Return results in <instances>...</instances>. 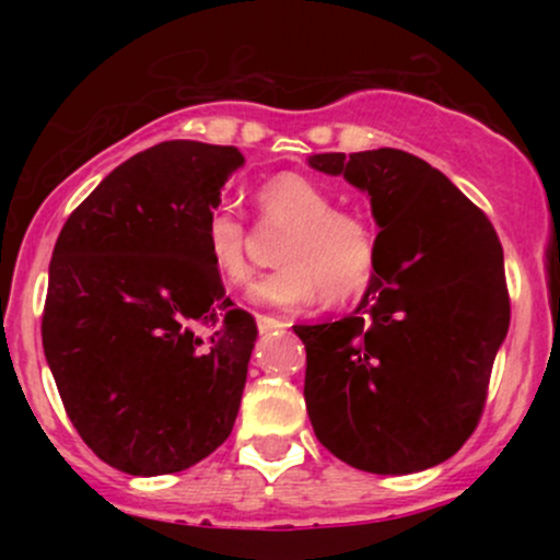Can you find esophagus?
I'll return each mask as SVG.
<instances>
[{
  "label": "esophagus",
  "mask_w": 560,
  "mask_h": 560,
  "mask_svg": "<svg viewBox=\"0 0 560 560\" xmlns=\"http://www.w3.org/2000/svg\"><path fill=\"white\" fill-rule=\"evenodd\" d=\"M255 318H258V329H260V334H271V331L284 329V324H281V320L273 318V316H255Z\"/></svg>",
  "instance_id": "1"
}]
</instances>
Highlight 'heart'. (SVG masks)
Wrapping results in <instances>:
<instances>
[{
	"label": "heart",
	"mask_w": 560,
	"mask_h": 560,
	"mask_svg": "<svg viewBox=\"0 0 560 560\" xmlns=\"http://www.w3.org/2000/svg\"><path fill=\"white\" fill-rule=\"evenodd\" d=\"M262 218L289 223L271 273L247 289L255 305L300 311L318 298L345 302L361 294L376 271V234L361 213L334 208V197L300 173H276L255 191ZM205 255L223 284L249 276L247 226L229 208H215L205 223Z\"/></svg>",
	"instance_id": "heart-1"
}]
</instances>
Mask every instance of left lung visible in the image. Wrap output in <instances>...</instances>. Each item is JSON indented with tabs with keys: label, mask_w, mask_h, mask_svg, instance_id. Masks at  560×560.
I'll list each match as a JSON object with an SVG mask.
<instances>
[{
	"label": "left lung",
	"mask_w": 560,
	"mask_h": 560,
	"mask_svg": "<svg viewBox=\"0 0 560 560\" xmlns=\"http://www.w3.org/2000/svg\"><path fill=\"white\" fill-rule=\"evenodd\" d=\"M307 163L365 191L378 226L361 305L334 324L294 326L313 432L361 471L432 468L485 410L511 324L503 247L490 218L421 158L382 147Z\"/></svg>",
	"instance_id": "1"
}]
</instances>
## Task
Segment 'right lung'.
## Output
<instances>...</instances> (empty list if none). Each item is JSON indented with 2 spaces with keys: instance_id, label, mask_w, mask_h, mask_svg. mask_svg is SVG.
<instances>
[{
  "instance_id": "add662e5",
  "label": "right lung",
  "mask_w": 560,
  "mask_h": 560,
  "mask_svg": "<svg viewBox=\"0 0 560 560\" xmlns=\"http://www.w3.org/2000/svg\"><path fill=\"white\" fill-rule=\"evenodd\" d=\"M242 165L236 147L163 141L118 165L57 236L44 355L81 440L131 477L199 464L240 413L258 326L208 262L205 223Z\"/></svg>"
}]
</instances>
